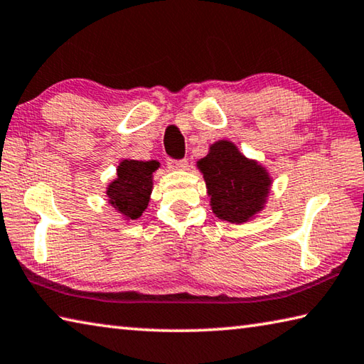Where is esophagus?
I'll return each mask as SVG.
<instances>
[{
	"mask_svg": "<svg viewBox=\"0 0 364 364\" xmlns=\"http://www.w3.org/2000/svg\"><path fill=\"white\" fill-rule=\"evenodd\" d=\"M167 165L171 170H184L188 167V161L186 159H168Z\"/></svg>",
	"mask_w": 364,
	"mask_h": 364,
	"instance_id": "esophagus-1",
	"label": "esophagus"
}]
</instances>
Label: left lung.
<instances>
[{"mask_svg":"<svg viewBox=\"0 0 364 364\" xmlns=\"http://www.w3.org/2000/svg\"><path fill=\"white\" fill-rule=\"evenodd\" d=\"M213 213L230 223H245L262 208L270 180L261 165L243 157L230 141H218L199 162Z\"/></svg>","mask_w":364,"mask_h":364,"instance_id":"1","label":"left lung"}]
</instances>
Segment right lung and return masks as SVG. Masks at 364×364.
I'll use <instances>...</instances> for the list:
<instances>
[{"label": "right lung", "instance_id": "obj_1", "mask_svg": "<svg viewBox=\"0 0 364 364\" xmlns=\"http://www.w3.org/2000/svg\"><path fill=\"white\" fill-rule=\"evenodd\" d=\"M159 167L156 161H124L117 167V180L109 184L108 197L127 220L140 218L148 207L153 189V173Z\"/></svg>", "mask_w": 364, "mask_h": 364}]
</instances>
